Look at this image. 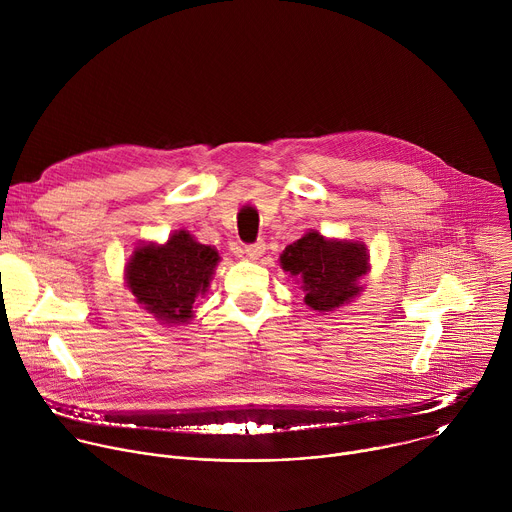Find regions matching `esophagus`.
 Here are the masks:
<instances>
[{
	"instance_id": "esophagus-1",
	"label": "esophagus",
	"mask_w": 512,
	"mask_h": 512,
	"mask_svg": "<svg viewBox=\"0 0 512 512\" xmlns=\"http://www.w3.org/2000/svg\"><path fill=\"white\" fill-rule=\"evenodd\" d=\"M263 253H265V243H263V241H257V243L245 247V255H247V259H251V261L259 259Z\"/></svg>"
}]
</instances>
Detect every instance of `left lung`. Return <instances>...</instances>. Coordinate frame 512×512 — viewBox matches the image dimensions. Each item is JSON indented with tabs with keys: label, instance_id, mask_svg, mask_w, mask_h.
<instances>
[{
	"label": "left lung",
	"instance_id": "8db88e82",
	"mask_svg": "<svg viewBox=\"0 0 512 512\" xmlns=\"http://www.w3.org/2000/svg\"><path fill=\"white\" fill-rule=\"evenodd\" d=\"M279 261L283 271L298 277L306 291L304 302L318 312H332L356 298L362 289L358 279L369 271L362 243L326 239L318 231L287 245Z\"/></svg>",
	"mask_w": 512,
	"mask_h": 512
}]
</instances>
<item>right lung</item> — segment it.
Listing matches in <instances>:
<instances>
[{
  "label": "right lung",
  "mask_w": 512,
  "mask_h": 512,
  "mask_svg": "<svg viewBox=\"0 0 512 512\" xmlns=\"http://www.w3.org/2000/svg\"><path fill=\"white\" fill-rule=\"evenodd\" d=\"M218 259L214 247L198 243L188 231H176L164 245L148 243L133 251L125 283L137 304L160 322L186 324L196 298L206 294Z\"/></svg>",
  "instance_id": "right-lung-1"
}]
</instances>
